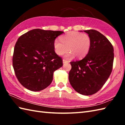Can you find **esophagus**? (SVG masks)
<instances>
[{
	"instance_id": "1",
	"label": "esophagus",
	"mask_w": 125,
	"mask_h": 125,
	"mask_svg": "<svg viewBox=\"0 0 125 125\" xmlns=\"http://www.w3.org/2000/svg\"><path fill=\"white\" fill-rule=\"evenodd\" d=\"M69 62L67 61H66L65 60H63V64H65V63H68Z\"/></svg>"
}]
</instances>
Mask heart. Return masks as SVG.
Instances as JSON below:
<instances>
[{"mask_svg": "<svg viewBox=\"0 0 125 125\" xmlns=\"http://www.w3.org/2000/svg\"><path fill=\"white\" fill-rule=\"evenodd\" d=\"M61 41L56 39L53 43L54 51L57 55H62L68 50L70 52L65 56L67 58L84 57L91 47V39L88 34L77 31H70L61 38Z\"/></svg>", "mask_w": 125, "mask_h": 125, "instance_id": "b5f03b06", "label": "heart"}]
</instances>
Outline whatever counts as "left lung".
I'll return each instance as SVG.
<instances>
[{"label": "left lung", "instance_id": "obj_1", "mask_svg": "<svg viewBox=\"0 0 125 125\" xmlns=\"http://www.w3.org/2000/svg\"><path fill=\"white\" fill-rule=\"evenodd\" d=\"M84 31L91 39V47L82 60L70 62L69 80L76 92L90 95L99 91L111 75L114 49L109 40L98 31L90 30Z\"/></svg>", "mask_w": 125, "mask_h": 125}]
</instances>
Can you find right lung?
Listing matches in <instances>:
<instances>
[{"label":"right lung","mask_w":125,"mask_h":125,"mask_svg":"<svg viewBox=\"0 0 125 125\" xmlns=\"http://www.w3.org/2000/svg\"><path fill=\"white\" fill-rule=\"evenodd\" d=\"M63 33L34 29L18 39L14 49L13 67L19 82L25 88L39 91L51 84L54 72L63 65L53 43Z\"/></svg>","instance_id":"add662e5"}]
</instances>
